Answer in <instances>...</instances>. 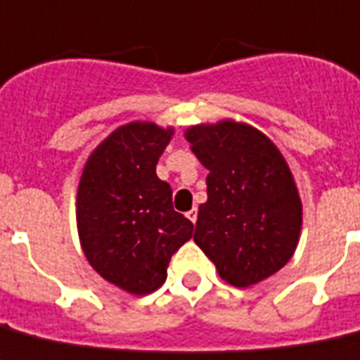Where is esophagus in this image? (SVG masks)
<instances>
[{
	"label": "esophagus",
	"instance_id": "obj_1",
	"mask_svg": "<svg viewBox=\"0 0 360 360\" xmlns=\"http://www.w3.org/2000/svg\"><path fill=\"white\" fill-rule=\"evenodd\" d=\"M188 217H189V221H191V223H197V208L189 210Z\"/></svg>",
	"mask_w": 360,
	"mask_h": 360
}]
</instances>
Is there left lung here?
<instances>
[{"instance_id":"1","label":"left lung","mask_w":360,"mask_h":360,"mask_svg":"<svg viewBox=\"0 0 360 360\" xmlns=\"http://www.w3.org/2000/svg\"><path fill=\"white\" fill-rule=\"evenodd\" d=\"M184 137L210 171L195 243L236 288L271 277L294 257L303 225L294 174L277 145L232 119L189 126Z\"/></svg>"}]
</instances>
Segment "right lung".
I'll use <instances>...</instances> for the list:
<instances>
[{"label":"right lung","mask_w":360,"mask_h":360,"mask_svg":"<svg viewBox=\"0 0 360 360\" xmlns=\"http://www.w3.org/2000/svg\"><path fill=\"white\" fill-rule=\"evenodd\" d=\"M174 128L134 120L100 143L83 165L76 223L83 255L108 283L131 295L156 292L193 223L172 208V189L156 174Z\"/></svg>","instance_id":"obj_1"}]
</instances>
